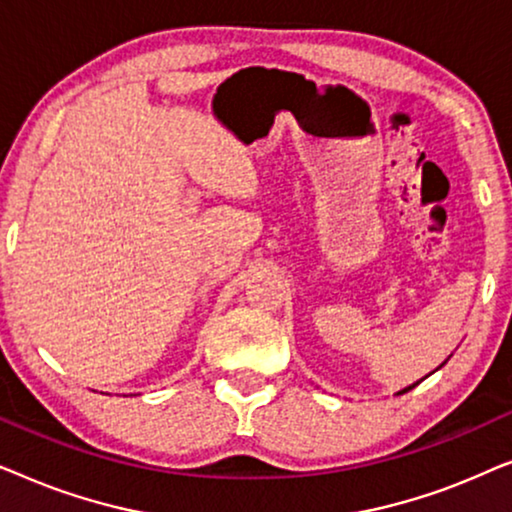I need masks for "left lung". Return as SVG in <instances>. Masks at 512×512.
I'll use <instances>...</instances> for the list:
<instances>
[{
  "instance_id": "1",
  "label": "left lung",
  "mask_w": 512,
  "mask_h": 512,
  "mask_svg": "<svg viewBox=\"0 0 512 512\" xmlns=\"http://www.w3.org/2000/svg\"><path fill=\"white\" fill-rule=\"evenodd\" d=\"M447 361H450V356H447V359H445V361H443V363H440V366H438V368H443V366H445V363H447ZM438 368H436V370H438ZM419 382H422V380H419ZM419 382H415V384H410V387H405V389H401V391H398V394H405V391H410V389H415V387H417V384H419Z\"/></svg>"
}]
</instances>
